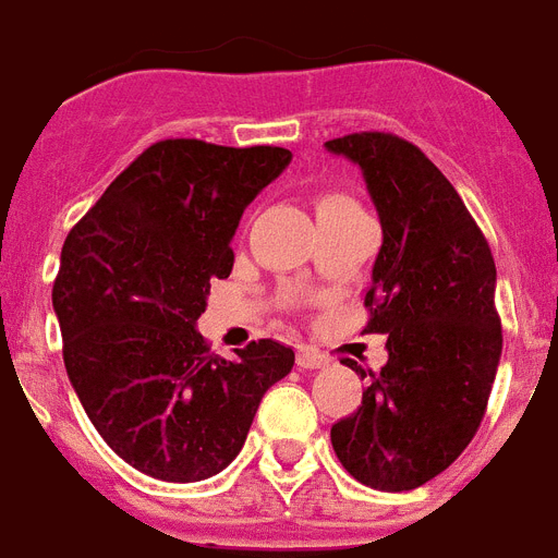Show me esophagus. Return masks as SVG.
<instances>
[{
  "label": "esophagus",
  "instance_id": "1",
  "mask_svg": "<svg viewBox=\"0 0 558 558\" xmlns=\"http://www.w3.org/2000/svg\"><path fill=\"white\" fill-rule=\"evenodd\" d=\"M296 365H300V368H323V365H328V356L319 354L316 349L300 345V349H296Z\"/></svg>",
  "mask_w": 558,
  "mask_h": 558
}]
</instances>
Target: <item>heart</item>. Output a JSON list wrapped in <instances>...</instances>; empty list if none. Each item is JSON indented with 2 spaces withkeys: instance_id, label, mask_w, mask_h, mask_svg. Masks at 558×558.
<instances>
[{
  "instance_id": "obj_1",
  "label": "heart",
  "mask_w": 558,
  "mask_h": 558,
  "mask_svg": "<svg viewBox=\"0 0 558 558\" xmlns=\"http://www.w3.org/2000/svg\"><path fill=\"white\" fill-rule=\"evenodd\" d=\"M342 204H354V198H349V195L340 193V190H323V193H316V198H314L316 213H325V209L342 207Z\"/></svg>"
}]
</instances>
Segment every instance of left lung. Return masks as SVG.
Returning <instances> with one entry per match:
<instances>
[{"instance_id": "obj_1", "label": "left lung", "mask_w": 558, "mask_h": 558, "mask_svg": "<svg viewBox=\"0 0 558 558\" xmlns=\"http://www.w3.org/2000/svg\"><path fill=\"white\" fill-rule=\"evenodd\" d=\"M325 146L360 163L380 213L363 333H386L389 349L331 444L360 484L403 493L447 470L484 421L501 356L496 262L456 186L405 137L354 132Z\"/></svg>"}]
</instances>
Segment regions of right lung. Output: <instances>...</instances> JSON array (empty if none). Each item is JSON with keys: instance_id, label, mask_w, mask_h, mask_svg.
<instances>
[{"instance_id": "1", "label": "right lung", "mask_w": 558, "mask_h": 558, "mask_svg": "<svg viewBox=\"0 0 558 558\" xmlns=\"http://www.w3.org/2000/svg\"><path fill=\"white\" fill-rule=\"evenodd\" d=\"M291 163L282 146L167 137L71 227L53 279L69 380L100 438L160 481H204L239 456L293 351L258 340L225 360L195 331L233 270L244 207Z\"/></svg>"}]
</instances>
